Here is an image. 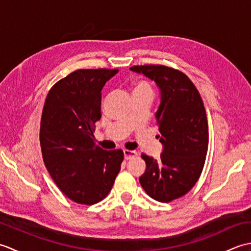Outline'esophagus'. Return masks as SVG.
I'll use <instances>...</instances> for the list:
<instances>
[{"mask_svg":"<svg viewBox=\"0 0 251 251\" xmlns=\"http://www.w3.org/2000/svg\"><path fill=\"white\" fill-rule=\"evenodd\" d=\"M138 155V153L136 151H130V150H124V157L125 159H130L132 157H135Z\"/></svg>","mask_w":251,"mask_h":251,"instance_id":"esophagus-1","label":"esophagus"}]
</instances>
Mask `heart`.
<instances>
[{
  "instance_id": "heart-1",
  "label": "heart",
  "mask_w": 251,
  "mask_h": 251,
  "mask_svg": "<svg viewBox=\"0 0 251 251\" xmlns=\"http://www.w3.org/2000/svg\"><path fill=\"white\" fill-rule=\"evenodd\" d=\"M135 93H152L153 94V89L150 83H148L147 81H139L135 83L134 85V94Z\"/></svg>"
}]
</instances>
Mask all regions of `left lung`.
Returning a JSON list of instances; mask_svg holds the SVG:
<instances>
[{
	"instance_id": "obj_1",
	"label": "left lung",
	"mask_w": 251,
	"mask_h": 251,
	"mask_svg": "<svg viewBox=\"0 0 251 251\" xmlns=\"http://www.w3.org/2000/svg\"><path fill=\"white\" fill-rule=\"evenodd\" d=\"M131 71L153 79L161 89L156 112L158 159L142 153L146 173L139 178L149 196L169 202L193 188L204 168L208 150V122L199 90L183 72L161 65L134 66Z\"/></svg>"
}]
</instances>
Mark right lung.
<instances>
[{"label": "right lung", "instance_id": "add662e5", "mask_svg": "<svg viewBox=\"0 0 251 251\" xmlns=\"http://www.w3.org/2000/svg\"><path fill=\"white\" fill-rule=\"evenodd\" d=\"M117 69H79L58 81L42 112L40 143L45 166L71 201L94 205L109 194L121 164L122 150L95 143L101 117V89Z\"/></svg>", "mask_w": 251, "mask_h": 251}]
</instances>
